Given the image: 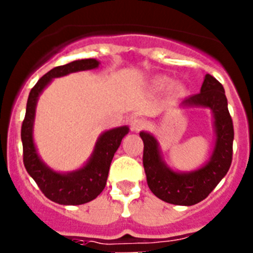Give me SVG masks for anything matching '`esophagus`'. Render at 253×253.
<instances>
[{
    "instance_id": "1",
    "label": "esophagus",
    "mask_w": 253,
    "mask_h": 253,
    "mask_svg": "<svg viewBox=\"0 0 253 253\" xmlns=\"http://www.w3.org/2000/svg\"><path fill=\"white\" fill-rule=\"evenodd\" d=\"M146 126V122L139 118H134L130 120V129L133 131H139Z\"/></svg>"
}]
</instances>
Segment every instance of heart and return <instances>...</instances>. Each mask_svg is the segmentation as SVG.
Masks as SVG:
<instances>
[{"mask_svg": "<svg viewBox=\"0 0 253 253\" xmlns=\"http://www.w3.org/2000/svg\"><path fill=\"white\" fill-rule=\"evenodd\" d=\"M172 84V80L167 76H158L153 80V86L154 88H157V90L163 91L169 88ZM172 91L176 93V95H184L185 93V86L182 84H175L172 86Z\"/></svg>", "mask_w": 253, "mask_h": 253, "instance_id": "obj_1", "label": "heart"}]
</instances>
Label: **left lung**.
I'll return each instance as SVG.
<instances>
[{"instance_id": "obj_1", "label": "left lung", "mask_w": 253, "mask_h": 253, "mask_svg": "<svg viewBox=\"0 0 253 253\" xmlns=\"http://www.w3.org/2000/svg\"><path fill=\"white\" fill-rule=\"evenodd\" d=\"M182 107H208L213 114L214 143L209 161L198 169L180 172L172 169L162 158L160 143L148 131H140L144 143L143 166L152 193L173 205H195L204 200L227 175L232 163L233 123L228 111L224 88L213 76L207 75L200 92L181 102Z\"/></svg>"}]
</instances>
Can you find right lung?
I'll return each instance as SVG.
<instances>
[{"instance_id":"add662e5","label":"right lung","mask_w":253,"mask_h":253,"mask_svg":"<svg viewBox=\"0 0 253 253\" xmlns=\"http://www.w3.org/2000/svg\"><path fill=\"white\" fill-rule=\"evenodd\" d=\"M100 66L97 59H78L64 66L55 67L40 78L29 93L25 119L21 126L24 165L39 189L51 202L60 205H81L96 199L106 185L114 154L123 138L129 133V126L123 125L106 130L97 138L91 157L81 169L58 172L40 158L34 142V122L39 96L54 78L73 72L90 71Z\"/></svg>"}]
</instances>
